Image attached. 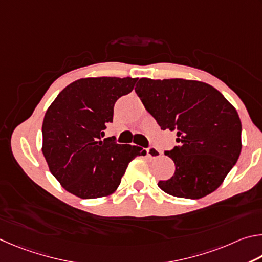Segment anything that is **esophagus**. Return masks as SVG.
<instances>
[{"label":"esophagus","mask_w":262,"mask_h":262,"mask_svg":"<svg viewBox=\"0 0 262 262\" xmlns=\"http://www.w3.org/2000/svg\"><path fill=\"white\" fill-rule=\"evenodd\" d=\"M146 150H147V155L150 159H159V158H161V155H162V153L155 147H149Z\"/></svg>","instance_id":"1"}]
</instances>
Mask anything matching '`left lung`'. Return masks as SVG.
I'll use <instances>...</instances> for the list:
<instances>
[{"label":"left lung","instance_id":"obj_1","mask_svg":"<svg viewBox=\"0 0 262 262\" xmlns=\"http://www.w3.org/2000/svg\"><path fill=\"white\" fill-rule=\"evenodd\" d=\"M136 93L162 130L177 132L178 146L166 155L175 173L158 185L166 193L200 199L222 184L242 150V123L236 108L206 82L141 78Z\"/></svg>","mask_w":262,"mask_h":262}]
</instances>
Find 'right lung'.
Instances as JSON below:
<instances>
[{"label":"right lung","instance_id":"add662e5","mask_svg":"<svg viewBox=\"0 0 262 262\" xmlns=\"http://www.w3.org/2000/svg\"><path fill=\"white\" fill-rule=\"evenodd\" d=\"M138 78L90 77L68 85L46 112L42 153L64 190L81 199L113 194L132 160L146 155L139 146L103 137L115 102L134 90Z\"/></svg>","mask_w":262,"mask_h":262}]
</instances>
